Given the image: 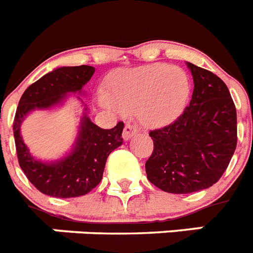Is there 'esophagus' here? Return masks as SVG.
<instances>
[{
	"label": "esophagus",
	"mask_w": 253,
	"mask_h": 253,
	"mask_svg": "<svg viewBox=\"0 0 253 253\" xmlns=\"http://www.w3.org/2000/svg\"><path fill=\"white\" fill-rule=\"evenodd\" d=\"M139 128H137L136 125H133V123H126V126L123 128V133L122 136L125 140H128L133 136V135H136Z\"/></svg>",
	"instance_id": "esophagus-1"
}]
</instances>
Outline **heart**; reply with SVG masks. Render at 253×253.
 Segmentation results:
<instances>
[{"label":"heart","instance_id":"obj_1","mask_svg":"<svg viewBox=\"0 0 253 253\" xmlns=\"http://www.w3.org/2000/svg\"><path fill=\"white\" fill-rule=\"evenodd\" d=\"M190 95V81L181 68L163 63L118 69L109 74L105 99L125 113L136 110L144 126L158 128L181 114Z\"/></svg>","mask_w":253,"mask_h":253}]
</instances>
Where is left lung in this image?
I'll use <instances>...</instances> for the list:
<instances>
[{
    "label": "left lung",
    "instance_id": "left-lung-1",
    "mask_svg": "<svg viewBox=\"0 0 253 253\" xmlns=\"http://www.w3.org/2000/svg\"><path fill=\"white\" fill-rule=\"evenodd\" d=\"M194 90L177 120L149 132L154 148L148 180L163 192L188 194L220 180L237 148V110L228 87L212 72L188 63Z\"/></svg>",
    "mask_w": 253,
    "mask_h": 253
}]
</instances>
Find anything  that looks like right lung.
Wrapping results in <instances>:
<instances>
[{"mask_svg":"<svg viewBox=\"0 0 253 253\" xmlns=\"http://www.w3.org/2000/svg\"><path fill=\"white\" fill-rule=\"evenodd\" d=\"M94 73L95 68L90 65L58 68L32 84L19 100L12 125L19 165L32 185L43 194L56 198L87 194L103 179L108 156L122 145L123 122L104 130L91 122L86 114L81 122L73 152L59 162H40L29 154L28 148L23 143L20 123L29 112L54 107L68 92H81Z\"/></svg>","mask_w":253,"mask_h":253,"instance_id":"right-lung-1","label":"right lung"}]
</instances>
